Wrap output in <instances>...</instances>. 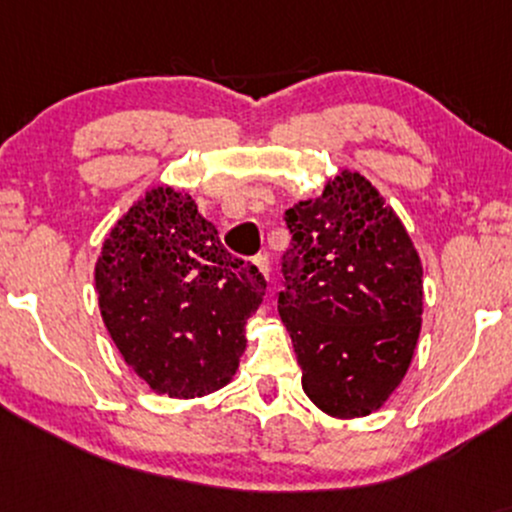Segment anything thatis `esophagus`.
Masks as SVG:
<instances>
[{
	"instance_id": "esophagus-1",
	"label": "esophagus",
	"mask_w": 512,
	"mask_h": 512,
	"mask_svg": "<svg viewBox=\"0 0 512 512\" xmlns=\"http://www.w3.org/2000/svg\"><path fill=\"white\" fill-rule=\"evenodd\" d=\"M252 264H255V269L257 272H260L264 279L269 281V260H267V255H257V257H252Z\"/></svg>"
}]
</instances>
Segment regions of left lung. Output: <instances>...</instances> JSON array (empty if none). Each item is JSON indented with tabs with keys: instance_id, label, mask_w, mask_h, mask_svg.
Listing matches in <instances>:
<instances>
[{
	"instance_id": "8db88e82",
	"label": "left lung",
	"mask_w": 512,
	"mask_h": 512,
	"mask_svg": "<svg viewBox=\"0 0 512 512\" xmlns=\"http://www.w3.org/2000/svg\"><path fill=\"white\" fill-rule=\"evenodd\" d=\"M279 315L303 392L334 419L383 409L414 358L424 264L397 211L358 170H339L320 197L286 211Z\"/></svg>"
}]
</instances>
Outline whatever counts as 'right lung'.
<instances>
[{
  "label": "right lung",
  "instance_id": "obj_1",
  "mask_svg": "<svg viewBox=\"0 0 512 512\" xmlns=\"http://www.w3.org/2000/svg\"><path fill=\"white\" fill-rule=\"evenodd\" d=\"M101 317L149 390L195 399L233 380L245 322L267 281L221 245L190 192L154 185L134 199L96 260Z\"/></svg>",
  "mask_w": 512,
  "mask_h": 512
}]
</instances>
